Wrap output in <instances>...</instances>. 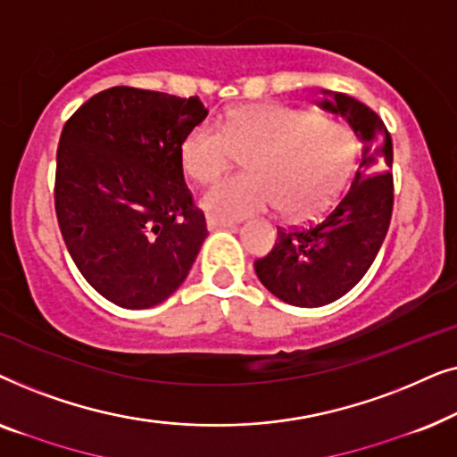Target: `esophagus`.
I'll return each mask as SVG.
<instances>
[{"label": "esophagus", "mask_w": 457, "mask_h": 457, "mask_svg": "<svg viewBox=\"0 0 457 457\" xmlns=\"http://www.w3.org/2000/svg\"><path fill=\"white\" fill-rule=\"evenodd\" d=\"M208 228L210 230H216V228H230V227H237V222L235 220H224V218H214V216H210L208 218Z\"/></svg>", "instance_id": "1"}]
</instances>
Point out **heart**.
<instances>
[{
	"label": "heart",
	"mask_w": 457,
	"mask_h": 457,
	"mask_svg": "<svg viewBox=\"0 0 457 457\" xmlns=\"http://www.w3.org/2000/svg\"><path fill=\"white\" fill-rule=\"evenodd\" d=\"M249 152L247 170L218 180L204 193V210L237 220L278 208L289 218L320 214L339 197L355 164L352 130L341 122L287 108L249 105L220 124L202 122L180 145V164L195 183H210Z\"/></svg>",
	"instance_id": "1"
}]
</instances>
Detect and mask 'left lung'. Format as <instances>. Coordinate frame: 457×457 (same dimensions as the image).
Returning <instances> with one entry per match:
<instances>
[{
    "label": "left lung",
    "mask_w": 457,
    "mask_h": 457,
    "mask_svg": "<svg viewBox=\"0 0 457 457\" xmlns=\"http://www.w3.org/2000/svg\"><path fill=\"white\" fill-rule=\"evenodd\" d=\"M320 108L347 118L361 141L352 187L320 220L278 228L272 252L255 260L262 285L297 308H318L345 295L372 266L393 214V143L385 122L358 99L324 91Z\"/></svg>",
    "instance_id": "left-lung-1"
}]
</instances>
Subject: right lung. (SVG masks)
<instances>
[{
    "mask_svg": "<svg viewBox=\"0 0 457 457\" xmlns=\"http://www.w3.org/2000/svg\"><path fill=\"white\" fill-rule=\"evenodd\" d=\"M208 110L199 97L112 87L60 135L55 216L87 283L127 310L158 305L189 274L208 228L180 145Z\"/></svg>",
    "mask_w": 457,
    "mask_h": 457,
    "instance_id": "1",
    "label": "right lung"
}]
</instances>
